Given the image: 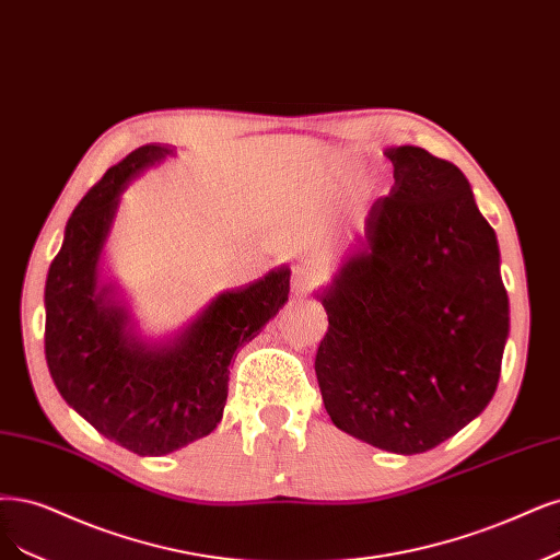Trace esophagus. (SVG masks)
<instances>
[{"instance_id":"1","label":"esophagus","mask_w":560,"mask_h":560,"mask_svg":"<svg viewBox=\"0 0 560 560\" xmlns=\"http://www.w3.org/2000/svg\"><path fill=\"white\" fill-rule=\"evenodd\" d=\"M322 282V276L315 271V268H307V266H296L294 273H292V289L296 294H311L313 289Z\"/></svg>"}]
</instances>
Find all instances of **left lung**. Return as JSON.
Instances as JSON below:
<instances>
[{
	"mask_svg": "<svg viewBox=\"0 0 560 560\" xmlns=\"http://www.w3.org/2000/svg\"><path fill=\"white\" fill-rule=\"evenodd\" d=\"M384 155L394 187L317 294L329 331L315 373L340 431L421 454L493 398L510 301L495 231L460 168L417 145Z\"/></svg>",
	"mask_w": 560,
	"mask_h": 560,
	"instance_id": "left-lung-1",
	"label": "left lung"
}]
</instances>
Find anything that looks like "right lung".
<instances>
[{"label":"right lung","instance_id":"1","mask_svg":"<svg viewBox=\"0 0 560 560\" xmlns=\"http://www.w3.org/2000/svg\"><path fill=\"white\" fill-rule=\"evenodd\" d=\"M148 143L110 166L73 213L46 278V361L57 392L85 421L139 456H164L218 429L238 347L259 336L289 294L287 266L218 294L183 331L137 334L102 257L127 185L173 155Z\"/></svg>","mask_w":560,"mask_h":560}]
</instances>
